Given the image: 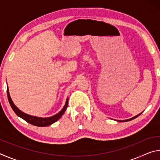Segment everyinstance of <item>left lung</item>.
<instances>
[{"instance_id": "8db88e82", "label": "left lung", "mask_w": 160, "mask_h": 160, "mask_svg": "<svg viewBox=\"0 0 160 160\" xmlns=\"http://www.w3.org/2000/svg\"><path fill=\"white\" fill-rule=\"evenodd\" d=\"M142 113V112L140 113H139V114H138V115H136V116H133V117H132L131 118H129V119H127V120H117V121H119V122H125V121H131V120H132V119H134V118H137L138 116H139L140 114H141Z\"/></svg>"}]
</instances>
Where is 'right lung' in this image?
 <instances>
[{
	"mask_svg": "<svg viewBox=\"0 0 160 160\" xmlns=\"http://www.w3.org/2000/svg\"><path fill=\"white\" fill-rule=\"evenodd\" d=\"M7 94H8V101L10 106H11L12 110L14 111L15 113L19 116V117L24 119V120L26 121L27 122L32 124V125H34L36 126H40V127L50 126L52 123H55L56 121H57L58 119L61 117L62 115L65 113V112H66L68 107V97H67L66 104H65L63 108L58 113H56V114L53 115L52 116H50V117H45V118L38 117V116H31V115L28 114V113H24L15 106V104L12 102L11 97L10 96L8 87L7 88Z\"/></svg>",
	"mask_w": 160,
	"mask_h": 160,
	"instance_id": "1",
	"label": "right lung"
}]
</instances>
